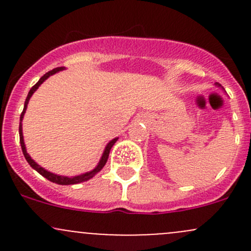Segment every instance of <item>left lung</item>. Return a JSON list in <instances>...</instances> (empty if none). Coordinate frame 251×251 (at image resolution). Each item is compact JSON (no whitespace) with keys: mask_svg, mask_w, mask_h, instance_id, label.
<instances>
[{"mask_svg":"<svg viewBox=\"0 0 251 251\" xmlns=\"http://www.w3.org/2000/svg\"><path fill=\"white\" fill-rule=\"evenodd\" d=\"M216 86H219V87H221V85H220V83H217V82H216Z\"/></svg>","mask_w":251,"mask_h":251,"instance_id":"left-lung-1","label":"left lung"}]
</instances>
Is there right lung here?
<instances>
[{"instance_id":"obj_1","label":"right lung","mask_w":251,"mask_h":251,"mask_svg":"<svg viewBox=\"0 0 251 251\" xmlns=\"http://www.w3.org/2000/svg\"><path fill=\"white\" fill-rule=\"evenodd\" d=\"M65 68L64 67H59V68H55V69L50 70V72L46 73V74L44 75L41 78H40L39 81H37L36 83H35L34 86L31 87V90L29 91V93H27V97L26 100H25V103H24V109H23V113L20 114V123H19V140H20V146H22V151H23V154H24L25 159H26V161L29 163V165L31 166L34 170H36L37 173L40 175H42V176L45 177V178H47L48 181L53 182V183H57V184H63V186H67V184H76V183H81V182L83 181H87V179L92 178L93 176H95L96 174L100 173V170H102L103 168H104L105 163H107L108 160V156H109V151L111 149V147L114 146V143H115L116 141H118V138H114V140H111L109 143L107 144V147H105L104 151H103V155L102 158H100V163H98V165L96 166L95 169H93L92 171H88V173L86 174H82V175H78V176H73V177H67V176H59V175H55L53 173H50V171L45 170L44 168H41V166L39 165L37 163H35L34 160L31 159V156L27 154L26 151V148H25V143H24V137H23V127H22V120L23 118H24V114L25 111H26V107H27V103H29V100L31 98V96L34 95L35 91L39 88V86L41 85L44 81H46L48 77L50 76V75L55 74V73L58 72H62V70H64Z\"/></svg>"}]
</instances>
